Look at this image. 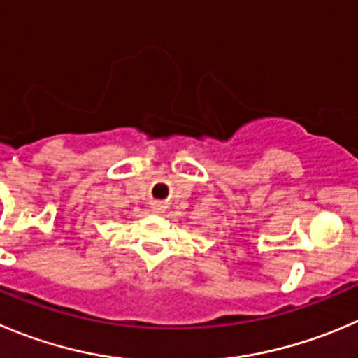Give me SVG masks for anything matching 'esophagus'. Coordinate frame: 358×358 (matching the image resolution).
<instances>
[{
  "label": "esophagus",
  "mask_w": 358,
  "mask_h": 358,
  "mask_svg": "<svg viewBox=\"0 0 358 358\" xmlns=\"http://www.w3.org/2000/svg\"><path fill=\"white\" fill-rule=\"evenodd\" d=\"M166 210V203H163V202H155L152 203V213H156V214H163Z\"/></svg>",
  "instance_id": "34e87169"
}]
</instances>
